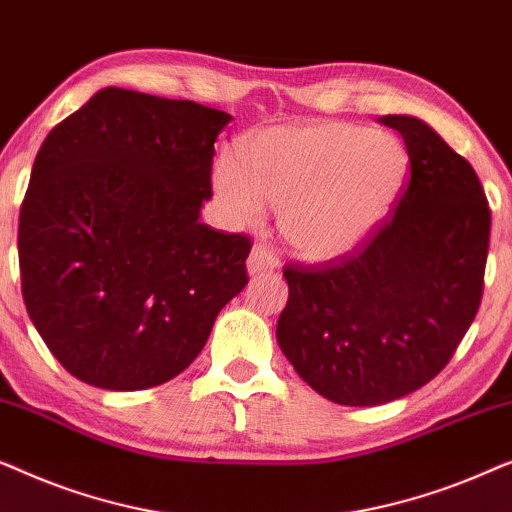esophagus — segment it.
Returning a JSON list of instances; mask_svg holds the SVG:
<instances>
[{"label": "esophagus", "instance_id": "obj_1", "mask_svg": "<svg viewBox=\"0 0 512 512\" xmlns=\"http://www.w3.org/2000/svg\"><path fill=\"white\" fill-rule=\"evenodd\" d=\"M277 268V256L272 254L270 247L265 244H258V247L251 249L247 258V272L249 275H263V272H270Z\"/></svg>", "mask_w": 512, "mask_h": 512}]
</instances>
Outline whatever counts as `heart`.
I'll list each match as a JSON object with an SVG mask.
<instances>
[{
	"mask_svg": "<svg viewBox=\"0 0 512 512\" xmlns=\"http://www.w3.org/2000/svg\"><path fill=\"white\" fill-rule=\"evenodd\" d=\"M410 156L401 139L349 123L268 128L221 156L214 191L235 226H258L265 202L305 258H335L366 240L401 198Z\"/></svg>",
	"mask_w": 512,
	"mask_h": 512,
	"instance_id": "obj_1",
	"label": "heart"
}]
</instances>
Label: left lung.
Masks as SVG:
<instances>
[{"label":"left lung","instance_id":"obj_1","mask_svg":"<svg viewBox=\"0 0 512 512\" xmlns=\"http://www.w3.org/2000/svg\"><path fill=\"white\" fill-rule=\"evenodd\" d=\"M401 132L410 179L394 214L354 254L286 265L277 342L328 401L384 405L431 382L478 314L492 214L478 174L415 116Z\"/></svg>","mask_w":512,"mask_h":512}]
</instances>
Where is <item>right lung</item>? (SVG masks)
Masks as SVG:
<instances>
[{"label": "right lung", "instance_id": "1", "mask_svg": "<svg viewBox=\"0 0 512 512\" xmlns=\"http://www.w3.org/2000/svg\"><path fill=\"white\" fill-rule=\"evenodd\" d=\"M226 111L102 88L34 158L18 223L27 314L81 382L158 387L247 286L251 242L200 221Z\"/></svg>", "mask_w": 512, "mask_h": 512}]
</instances>
